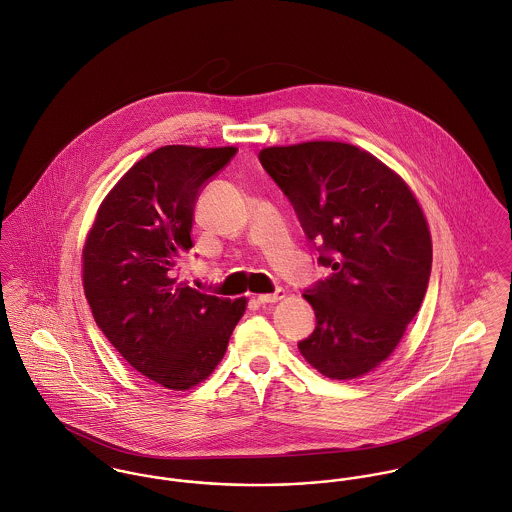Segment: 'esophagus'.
<instances>
[{
	"label": "esophagus",
	"mask_w": 512,
	"mask_h": 512,
	"mask_svg": "<svg viewBox=\"0 0 512 512\" xmlns=\"http://www.w3.org/2000/svg\"><path fill=\"white\" fill-rule=\"evenodd\" d=\"M281 298H284V292L283 290H277V292H273V294H259L257 296V302L259 304H275V302H279Z\"/></svg>",
	"instance_id": "34e87169"
}]
</instances>
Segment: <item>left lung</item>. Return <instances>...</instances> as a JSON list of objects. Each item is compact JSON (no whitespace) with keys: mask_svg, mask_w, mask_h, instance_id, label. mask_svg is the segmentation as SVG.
<instances>
[{"mask_svg":"<svg viewBox=\"0 0 512 512\" xmlns=\"http://www.w3.org/2000/svg\"><path fill=\"white\" fill-rule=\"evenodd\" d=\"M259 159L334 271L302 294L318 324L298 349L334 381L367 375L395 351L428 288L432 237L418 200L397 172L349 143L267 147Z\"/></svg>","mask_w":512,"mask_h":512,"instance_id":"obj_1","label":"left lung"}]
</instances>
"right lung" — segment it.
Returning <instances> with one entry per match:
<instances>
[{"label": "right lung", "mask_w": 512, "mask_h": 512, "mask_svg": "<svg viewBox=\"0 0 512 512\" xmlns=\"http://www.w3.org/2000/svg\"><path fill=\"white\" fill-rule=\"evenodd\" d=\"M235 147L167 145L125 172L102 200L82 249V284L94 320L121 357L172 391L206 381L224 359L247 298L178 283L192 249L200 186Z\"/></svg>", "instance_id": "add662e5"}]
</instances>
